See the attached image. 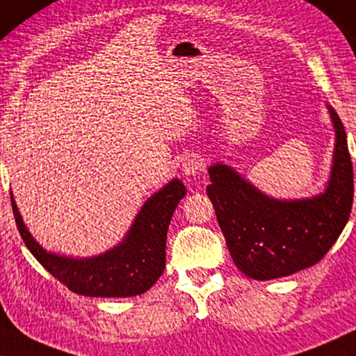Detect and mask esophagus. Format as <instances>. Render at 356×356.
Instances as JSON below:
<instances>
[{
  "instance_id": "obj_1",
  "label": "esophagus",
  "mask_w": 356,
  "mask_h": 356,
  "mask_svg": "<svg viewBox=\"0 0 356 356\" xmlns=\"http://www.w3.org/2000/svg\"><path fill=\"white\" fill-rule=\"evenodd\" d=\"M203 159L202 156H198V154H187L182 159V171L185 176H195V174L200 172L203 169Z\"/></svg>"
}]
</instances>
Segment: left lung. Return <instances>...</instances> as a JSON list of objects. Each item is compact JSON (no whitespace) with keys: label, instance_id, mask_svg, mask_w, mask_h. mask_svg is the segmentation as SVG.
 <instances>
[{"label":"left lung","instance_id":"obj_1","mask_svg":"<svg viewBox=\"0 0 356 356\" xmlns=\"http://www.w3.org/2000/svg\"><path fill=\"white\" fill-rule=\"evenodd\" d=\"M335 129L332 169L324 193L276 200L259 192L227 164L208 168L207 187L235 266L245 276L271 280L307 269L335 243L353 203V168L343 124L327 106Z\"/></svg>","mask_w":356,"mask_h":356}]
</instances>
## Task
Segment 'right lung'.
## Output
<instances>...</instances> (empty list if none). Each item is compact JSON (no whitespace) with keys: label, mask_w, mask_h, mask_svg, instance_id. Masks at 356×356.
<instances>
[{"label":"right lung","mask_w":356,"mask_h":356,"mask_svg":"<svg viewBox=\"0 0 356 356\" xmlns=\"http://www.w3.org/2000/svg\"><path fill=\"white\" fill-rule=\"evenodd\" d=\"M187 190L174 179L153 193L116 247L92 258L49 253L29 232L11 192L19 234L37 261L69 290L85 297L126 298L145 293L166 268V238L171 218Z\"/></svg>","instance_id":"1"}]
</instances>
